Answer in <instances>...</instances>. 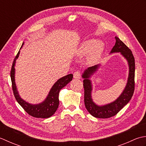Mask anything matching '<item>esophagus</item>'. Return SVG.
<instances>
[{
	"label": "esophagus",
	"mask_w": 146,
	"mask_h": 146,
	"mask_svg": "<svg viewBox=\"0 0 146 146\" xmlns=\"http://www.w3.org/2000/svg\"><path fill=\"white\" fill-rule=\"evenodd\" d=\"M74 79H81V72H79V71H76L74 73Z\"/></svg>",
	"instance_id": "obj_1"
}]
</instances>
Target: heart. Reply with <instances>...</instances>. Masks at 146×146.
<instances>
[{"label":"heart","instance_id":"b5f03b06","mask_svg":"<svg viewBox=\"0 0 146 146\" xmlns=\"http://www.w3.org/2000/svg\"><path fill=\"white\" fill-rule=\"evenodd\" d=\"M103 45L97 40H87L83 42L77 51V55L83 56L89 54L87 57L88 64H94L96 62L102 54Z\"/></svg>","mask_w":146,"mask_h":146}]
</instances>
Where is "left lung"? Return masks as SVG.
Here are the masks:
<instances>
[{"instance_id":"8db88e82","label":"left lung","mask_w":146,"mask_h":146,"mask_svg":"<svg viewBox=\"0 0 146 146\" xmlns=\"http://www.w3.org/2000/svg\"><path fill=\"white\" fill-rule=\"evenodd\" d=\"M116 43L113 47L111 53L120 52L128 62L129 67V74L128 77L127 85L117 100L113 102L105 105L98 106L95 104L91 97L92 87L91 81L90 79L91 75L97 71L100 64L88 68L82 74L83 86L84 89V104L86 108L93 117L99 118H108L117 115L127 104L130 102L133 96L135 88V59L132 52L126 44L122 42L117 36H115Z\"/></svg>"}]
</instances>
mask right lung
<instances>
[{"mask_svg":"<svg viewBox=\"0 0 146 146\" xmlns=\"http://www.w3.org/2000/svg\"><path fill=\"white\" fill-rule=\"evenodd\" d=\"M24 43L21 48H22ZM20 48V49H21ZM20 50L17 53V55L15 57L13 61V65H12L11 70V78L12 82V88H13L14 95L15 98L17 100V103L23 107V108L28 113L35 118H49L55 113V112L57 110L59 105V92L62 88L65 87L68 83L70 82L72 80L73 75L72 74H68L62 78L59 79L56 81L52 88L50 90L49 93L46 98L42 103L36 104V105H32L23 100L20 97L17 90L16 85L15 83V64H16V59L19 57Z\"/></svg>","mask_w":146,"mask_h":146,"instance_id":"add662e5","label":"right lung"}]
</instances>
